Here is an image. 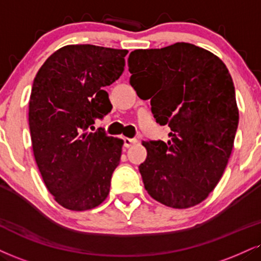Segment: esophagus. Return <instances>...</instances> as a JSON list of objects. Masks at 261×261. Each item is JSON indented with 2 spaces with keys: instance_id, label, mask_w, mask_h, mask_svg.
I'll list each match as a JSON object with an SVG mask.
<instances>
[{
  "instance_id": "obj_1",
  "label": "esophagus",
  "mask_w": 261,
  "mask_h": 261,
  "mask_svg": "<svg viewBox=\"0 0 261 261\" xmlns=\"http://www.w3.org/2000/svg\"><path fill=\"white\" fill-rule=\"evenodd\" d=\"M139 141L137 139H128V137H124V147H126V148H130L131 146H134V144H136Z\"/></svg>"
}]
</instances>
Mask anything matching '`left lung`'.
<instances>
[{"label": "left lung", "instance_id": "1", "mask_svg": "<svg viewBox=\"0 0 261 261\" xmlns=\"http://www.w3.org/2000/svg\"><path fill=\"white\" fill-rule=\"evenodd\" d=\"M130 84L150 99L155 121L170 127L168 142L143 141L139 166L144 188L166 206L186 209L214 190L230 159L238 126L233 81L224 62L192 43L135 49Z\"/></svg>", "mask_w": 261, "mask_h": 261}]
</instances>
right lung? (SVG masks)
Here are the masks:
<instances>
[{
	"mask_svg": "<svg viewBox=\"0 0 261 261\" xmlns=\"http://www.w3.org/2000/svg\"><path fill=\"white\" fill-rule=\"evenodd\" d=\"M127 49L68 45L49 56L34 79L29 127L34 156L47 190L74 212L107 198L122 140L89 133L112 109L105 90L120 77Z\"/></svg>",
	"mask_w": 261,
	"mask_h": 261,
	"instance_id": "add662e5",
	"label": "right lung"
}]
</instances>
